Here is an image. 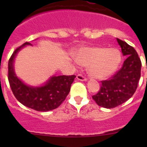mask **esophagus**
<instances>
[{
  "mask_svg": "<svg viewBox=\"0 0 147 147\" xmlns=\"http://www.w3.org/2000/svg\"><path fill=\"white\" fill-rule=\"evenodd\" d=\"M77 79L79 80L80 81H87V79L85 78V77L83 76L82 75H78V76H77Z\"/></svg>",
  "mask_w": 147,
  "mask_h": 147,
  "instance_id": "obj_1",
  "label": "esophagus"
}]
</instances>
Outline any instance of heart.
Returning <instances> with one entry per match:
<instances>
[{
	"label": "heart",
	"instance_id": "b5f03b06",
	"mask_svg": "<svg viewBox=\"0 0 147 147\" xmlns=\"http://www.w3.org/2000/svg\"><path fill=\"white\" fill-rule=\"evenodd\" d=\"M76 63L88 67L90 75L96 79H105L115 73L121 62V55L116 48L86 47L75 55Z\"/></svg>",
	"mask_w": 147,
	"mask_h": 147
}]
</instances>
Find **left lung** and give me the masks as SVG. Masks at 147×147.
Returning <instances> with one entry per match:
<instances>
[{
  "instance_id": "obj_1",
  "label": "left lung",
  "mask_w": 147,
  "mask_h": 147,
  "mask_svg": "<svg viewBox=\"0 0 147 147\" xmlns=\"http://www.w3.org/2000/svg\"><path fill=\"white\" fill-rule=\"evenodd\" d=\"M126 60L121 69L107 80L102 81L101 88L92 99L99 106L111 109L131 98L141 77L142 63L137 51L124 41L117 38Z\"/></svg>"
}]
</instances>
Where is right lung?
Segmentation results:
<instances>
[{
    "instance_id": "right-lung-1",
    "label": "right lung",
    "mask_w": 147,
    "mask_h": 147,
    "mask_svg": "<svg viewBox=\"0 0 147 147\" xmlns=\"http://www.w3.org/2000/svg\"><path fill=\"white\" fill-rule=\"evenodd\" d=\"M26 45H32L26 42L18 47L8 61V78L12 92L20 103L32 109L47 112L56 109L69 94L71 84L76 76H53L40 87H32L25 84L16 75L13 64L18 53Z\"/></svg>"
}]
</instances>
